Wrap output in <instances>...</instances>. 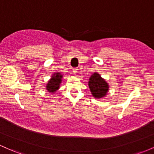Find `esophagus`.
Masks as SVG:
<instances>
[{"label":"esophagus","instance_id":"34e87169","mask_svg":"<svg viewBox=\"0 0 154 154\" xmlns=\"http://www.w3.org/2000/svg\"><path fill=\"white\" fill-rule=\"evenodd\" d=\"M77 70H78V69H73V72H74V74H77V72H78V71H77Z\"/></svg>","mask_w":154,"mask_h":154}]
</instances>
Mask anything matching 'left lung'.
I'll return each instance as SVG.
<instances>
[{
	"label": "left lung",
	"instance_id": "1",
	"mask_svg": "<svg viewBox=\"0 0 154 154\" xmlns=\"http://www.w3.org/2000/svg\"><path fill=\"white\" fill-rule=\"evenodd\" d=\"M88 85L91 94L95 98H102L107 93L108 84L106 81L101 77L99 74L95 72L89 79Z\"/></svg>",
	"mask_w": 154,
	"mask_h": 154
}]
</instances>
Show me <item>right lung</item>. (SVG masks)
<instances>
[{
	"instance_id": "right-lung-1",
	"label": "right lung",
	"mask_w": 154,
	"mask_h": 154,
	"mask_svg": "<svg viewBox=\"0 0 154 154\" xmlns=\"http://www.w3.org/2000/svg\"><path fill=\"white\" fill-rule=\"evenodd\" d=\"M62 74L57 73L55 74H53L51 80L48 82L47 85V90L49 92L54 93L59 88L60 86V83L61 82V78H62Z\"/></svg>"
}]
</instances>
